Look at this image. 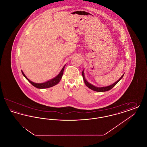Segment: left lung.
I'll list each match as a JSON object with an SVG mask.
<instances>
[{"label":"left lung","mask_w":147,"mask_h":147,"mask_svg":"<svg viewBox=\"0 0 147 147\" xmlns=\"http://www.w3.org/2000/svg\"><path fill=\"white\" fill-rule=\"evenodd\" d=\"M82 76H83V79H84L85 84V85H86L89 89H90L94 90V91H98V92H105V91H109V90H111L112 88H113L116 84L118 83V82H119V81L122 78V77H123L124 74H123L122 76L121 77V78L119 79V80H118L116 82H115V83H113V84L111 85H110V86H104V87H101V88L96 87V86L92 85V84H90L89 83H88V82L86 80V79H85V77H84V71H83V72H82Z\"/></svg>","instance_id":"left-lung-1"}]
</instances>
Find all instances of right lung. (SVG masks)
Returning a JSON list of instances; mask_svg holds the SVG:
<instances>
[{
	"label": "right lung",
	"mask_w": 147,
	"mask_h": 147,
	"mask_svg": "<svg viewBox=\"0 0 147 147\" xmlns=\"http://www.w3.org/2000/svg\"><path fill=\"white\" fill-rule=\"evenodd\" d=\"M64 67H65V65L63 67L62 69L61 70V72L59 73V74L57 77H55V78H53L52 79H51V80H49V81L45 82V83H35L31 82V80H30L28 79L27 77H26V76L24 74V73H23L22 71H21V72H22V74H23V76L33 86H34L35 87L37 88H38V89H45V88H48L53 86L56 85V84H58L60 82V80H61V79L62 77V76H63V71H64Z\"/></svg>",
	"instance_id": "add662e5"
}]
</instances>
